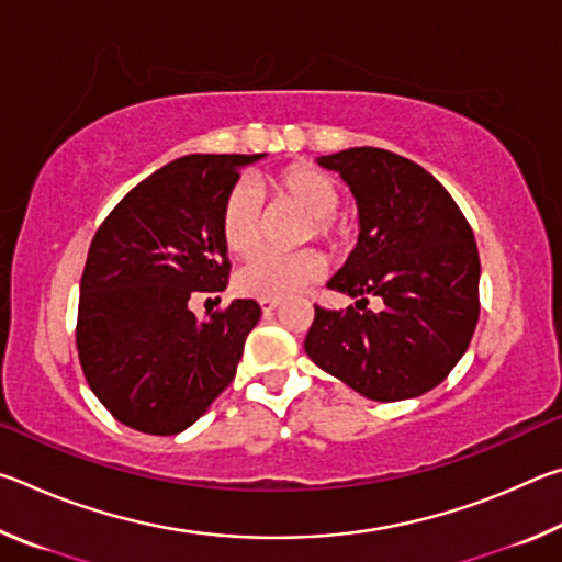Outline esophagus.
Instances as JSON below:
<instances>
[{
  "mask_svg": "<svg viewBox=\"0 0 562 562\" xmlns=\"http://www.w3.org/2000/svg\"><path fill=\"white\" fill-rule=\"evenodd\" d=\"M260 307H262V315H272V312L280 307V302L278 300H260Z\"/></svg>",
  "mask_w": 562,
  "mask_h": 562,
  "instance_id": "obj_1",
  "label": "esophagus"
}]
</instances>
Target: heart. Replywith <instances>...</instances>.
I'll return each instance as SVG.
<instances>
[{
  "mask_svg": "<svg viewBox=\"0 0 562 562\" xmlns=\"http://www.w3.org/2000/svg\"><path fill=\"white\" fill-rule=\"evenodd\" d=\"M272 193L282 203L294 205L304 215H310L307 237L315 235L317 240L335 243L341 235L335 217L339 207V186L331 176L312 166H290L272 180ZM221 235L227 252L235 258H245V255L258 250L262 237L260 205L250 188L237 186L225 198ZM325 260L315 250H300L292 255L260 252L237 270L235 290L243 297L280 302L315 284L325 274Z\"/></svg>",
  "mask_w": 562,
  "mask_h": 562,
  "instance_id": "b5f03b06",
  "label": "heart"
}]
</instances>
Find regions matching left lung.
Listing matches in <instances>:
<instances>
[{
	"label": "left lung",
	"mask_w": 562,
	"mask_h": 562,
	"mask_svg": "<svg viewBox=\"0 0 562 562\" xmlns=\"http://www.w3.org/2000/svg\"><path fill=\"white\" fill-rule=\"evenodd\" d=\"M359 207V240L329 290L355 307L325 310L304 351L327 374L374 402H402L439 386L469 349L479 322L481 260L473 231L439 180L384 148L319 156ZM369 296L385 304L366 307Z\"/></svg>",
	"instance_id": "1"
}]
</instances>
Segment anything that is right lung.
Returning a JSON list of instances; mask_svg holds the SVG:
<instances>
[{"instance_id":"obj_1","label":"right lung","mask_w":562,"mask_h":562,"mask_svg":"<svg viewBox=\"0 0 562 562\" xmlns=\"http://www.w3.org/2000/svg\"><path fill=\"white\" fill-rule=\"evenodd\" d=\"M262 156L178 158L140 180L93 235L76 349L91 392L131 429L186 431L233 382L260 304L233 300L198 319L188 302L225 290L223 205L240 168Z\"/></svg>"}]
</instances>
